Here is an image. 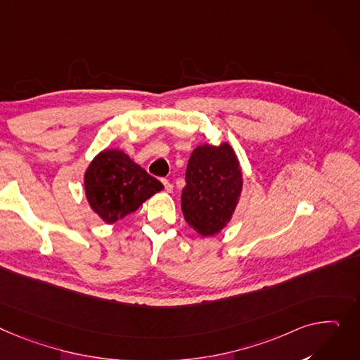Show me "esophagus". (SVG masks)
Masks as SVG:
<instances>
[{"label":"esophagus","instance_id":"obj_1","mask_svg":"<svg viewBox=\"0 0 360 360\" xmlns=\"http://www.w3.org/2000/svg\"><path fill=\"white\" fill-rule=\"evenodd\" d=\"M162 184H163V186H165V191H167V193H172V189H174V185L167 181V179H162Z\"/></svg>","mask_w":360,"mask_h":360}]
</instances>
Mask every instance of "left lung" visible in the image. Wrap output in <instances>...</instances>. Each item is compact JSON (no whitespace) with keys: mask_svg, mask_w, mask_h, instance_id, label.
Here are the masks:
<instances>
[{"mask_svg":"<svg viewBox=\"0 0 360 360\" xmlns=\"http://www.w3.org/2000/svg\"><path fill=\"white\" fill-rule=\"evenodd\" d=\"M181 208L186 223L201 236L217 234L231 219L242 193V169L229 143L198 146L185 174Z\"/></svg>","mask_w":360,"mask_h":360,"instance_id":"left-lung-1","label":"left lung"}]
</instances>
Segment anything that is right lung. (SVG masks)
Returning a JSON list of instances; mask_svg holds the SVG:
<instances>
[{"label": "right lung", "instance_id": "1", "mask_svg": "<svg viewBox=\"0 0 360 360\" xmlns=\"http://www.w3.org/2000/svg\"><path fill=\"white\" fill-rule=\"evenodd\" d=\"M163 185L120 150H104L85 172V194L91 208L112 224L136 211Z\"/></svg>", "mask_w": 360, "mask_h": 360}]
</instances>
